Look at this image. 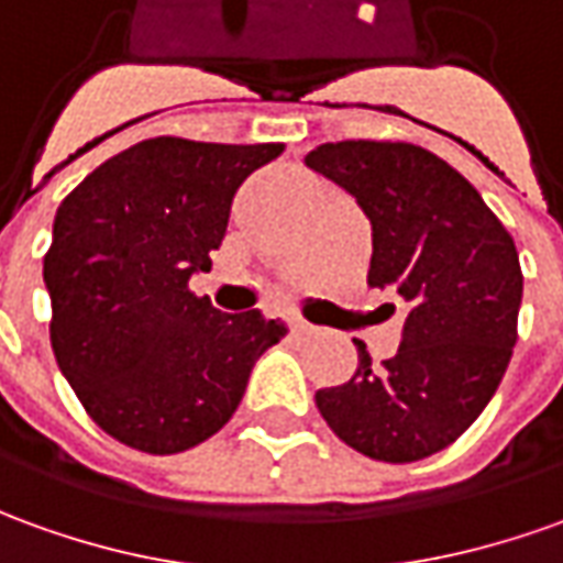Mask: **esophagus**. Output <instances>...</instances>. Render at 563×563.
<instances>
[{
  "label": "esophagus",
  "instance_id": "esophagus-1",
  "mask_svg": "<svg viewBox=\"0 0 563 563\" xmlns=\"http://www.w3.org/2000/svg\"><path fill=\"white\" fill-rule=\"evenodd\" d=\"M290 331L297 333V336H309V333H316V328H312L309 321L297 319V316H294V319H290Z\"/></svg>",
  "mask_w": 563,
  "mask_h": 563
}]
</instances>
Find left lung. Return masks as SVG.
I'll use <instances>...</instances> for the list:
<instances>
[{"label": "left lung", "instance_id": "obj_1", "mask_svg": "<svg viewBox=\"0 0 563 563\" xmlns=\"http://www.w3.org/2000/svg\"><path fill=\"white\" fill-rule=\"evenodd\" d=\"M306 165L362 205L367 285L407 306L398 352L374 364L355 340L358 367L316 393L319 413L371 460H426L482 417L509 367L525 290L515 242L478 189L417 143H321Z\"/></svg>", "mask_w": 563, "mask_h": 563}]
</instances>
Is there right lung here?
I'll use <instances>...</instances> for the list:
<instances>
[{"instance_id":"right-lung-1","label":"right lung","mask_w":563,"mask_h":563,"mask_svg":"<svg viewBox=\"0 0 563 563\" xmlns=\"http://www.w3.org/2000/svg\"><path fill=\"white\" fill-rule=\"evenodd\" d=\"M285 143L150 137L107 158L54 217L52 349L85 413L128 448L180 453L220 432L288 324L223 316L189 290L211 269L235 189Z\"/></svg>"}]
</instances>
